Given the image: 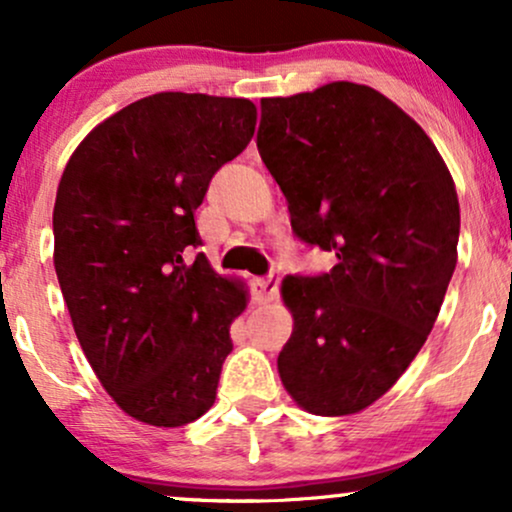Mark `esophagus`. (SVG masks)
Returning a JSON list of instances; mask_svg holds the SVG:
<instances>
[{"label":"esophagus","instance_id":"obj_1","mask_svg":"<svg viewBox=\"0 0 512 512\" xmlns=\"http://www.w3.org/2000/svg\"><path fill=\"white\" fill-rule=\"evenodd\" d=\"M252 291H255V298L260 303H269L274 301L276 293H279V274H269L262 276V279L252 281Z\"/></svg>","mask_w":512,"mask_h":512}]
</instances>
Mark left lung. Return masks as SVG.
<instances>
[{"label": "left lung", "mask_w": 512, "mask_h": 512, "mask_svg": "<svg viewBox=\"0 0 512 512\" xmlns=\"http://www.w3.org/2000/svg\"><path fill=\"white\" fill-rule=\"evenodd\" d=\"M257 149L293 233L337 255L330 272L281 284L293 315L281 383L310 414H356L433 330L457 264L455 182L424 129L351 81L262 98Z\"/></svg>", "instance_id": "1"}]
</instances>
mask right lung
I'll return each mask as SVG.
<instances>
[{"label": "right lung", "instance_id": "1", "mask_svg": "<svg viewBox=\"0 0 512 512\" xmlns=\"http://www.w3.org/2000/svg\"><path fill=\"white\" fill-rule=\"evenodd\" d=\"M248 98L166 91L127 105L76 146L57 187L55 272L93 373L149 426L207 414L248 293L199 252L195 209L250 144Z\"/></svg>", "mask_w": 512, "mask_h": 512}]
</instances>
